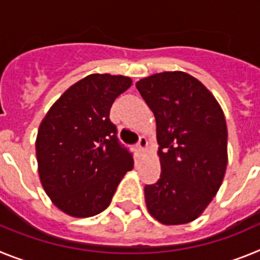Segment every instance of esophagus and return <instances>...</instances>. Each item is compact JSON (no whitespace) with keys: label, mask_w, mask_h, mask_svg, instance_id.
I'll return each instance as SVG.
<instances>
[{"label":"esophagus","mask_w":260,"mask_h":260,"mask_svg":"<svg viewBox=\"0 0 260 260\" xmlns=\"http://www.w3.org/2000/svg\"><path fill=\"white\" fill-rule=\"evenodd\" d=\"M147 146H148V142H147V139L144 137H141L139 138V142H138L137 147H138V151L141 153H144L147 151Z\"/></svg>","instance_id":"1"}]
</instances>
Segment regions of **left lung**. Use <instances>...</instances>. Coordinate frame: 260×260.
I'll return each mask as SVG.
<instances>
[{"mask_svg":"<svg viewBox=\"0 0 260 260\" xmlns=\"http://www.w3.org/2000/svg\"><path fill=\"white\" fill-rule=\"evenodd\" d=\"M135 86L155 114L161 165L157 182L144 187L147 210L165 225L194 221L219 191L228 164L221 107L183 71L157 73Z\"/></svg>","mask_w":260,"mask_h":260,"instance_id":"obj_1","label":"left lung"}]
</instances>
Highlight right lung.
<instances>
[{
	"instance_id": "1",
	"label": "right lung",
	"mask_w": 260,
	"mask_h": 260,
	"mask_svg": "<svg viewBox=\"0 0 260 260\" xmlns=\"http://www.w3.org/2000/svg\"><path fill=\"white\" fill-rule=\"evenodd\" d=\"M132 83L123 75H87L66 89L41 121L36 137L39 176L50 201L66 215L103 212L134 167L109 119L113 102Z\"/></svg>"
}]
</instances>
